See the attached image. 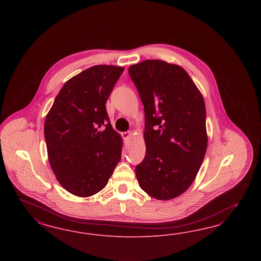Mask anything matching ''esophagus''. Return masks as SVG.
<instances>
[{
  "label": "esophagus",
  "instance_id": "esophagus-1",
  "mask_svg": "<svg viewBox=\"0 0 261 261\" xmlns=\"http://www.w3.org/2000/svg\"><path fill=\"white\" fill-rule=\"evenodd\" d=\"M129 136H130V132H129V131L122 133V137H123L124 139H128V138H129Z\"/></svg>",
  "mask_w": 261,
  "mask_h": 261
}]
</instances>
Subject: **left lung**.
Wrapping results in <instances>:
<instances>
[{"label":"left lung","mask_w":261,"mask_h":261,"mask_svg":"<svg viewBox=\"0 0 261 261\" xmlns=\"http://www.w3.org/2000/svg\"><path fill=\"white\" fill-rule=\"evenodd\" d=\"M128 72L144 109L146 153L136 166L138 182L152 197L173 199L190 188L205 157L204 98L180 66L151 59Z\"/></svg>","instance_id":"1"}]
</instances>
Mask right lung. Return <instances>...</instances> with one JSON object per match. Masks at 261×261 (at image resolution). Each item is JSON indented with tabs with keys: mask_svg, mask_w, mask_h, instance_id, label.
<instances>
[{
	"mask_svg": "<svg viewBox=\"0 0 261 261\" xmlns=\"http://www.w3.org/2000/svg\"><path fill=\"white\" fill-rule=\"evenodd\" d=\"M124 68L97 65L68 80L47 113L44 133L57 181L79 197L102 190L121 159L122 141L105 103Z\"/></svg>",
	"mask_w": 261,
	"mask_h": 261,
	"instance_id": "add662e5",
	"label": "right lung"
}]
</instances>
